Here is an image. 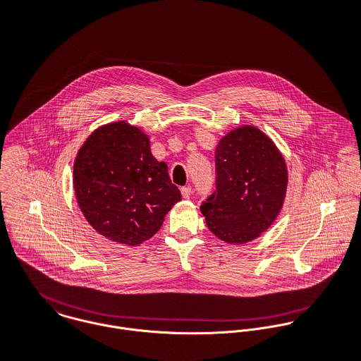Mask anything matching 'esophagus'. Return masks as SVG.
<instances>
[{
    "label": "esophagus",
    "mask_w": 361,
    "mask_h": 361,
    "mask_svg": "<svg viewBox=\"0 0 361 361\" xmlns=\"http://www.w3.org/2000/svg\"><path fill=\"white\" fill-rule=\"evenodd\" d=\"M180 193H182L183 199H190V196H192V188H190V186H185V188L180 189Z\"/></svg>",
    "instance_id": "34e87169"
}]
</instances>
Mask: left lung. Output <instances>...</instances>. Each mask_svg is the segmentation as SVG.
<instances>
[{"label": "left lung", "instance_id": "8db88e82", "mask_svg": "<svg viewBox=\"0 0 361 361\" xmlns=\"http://www.w3.org/2000/svg\"><path fill=\"white\" fill-rule=\"evenodd\" d=\"M216 192L200 206L209 230L221 240H256L279 216L288 173L283 154L262 130L240 126L216 148Z\"/></svg>", "mask_w": 361, "mask_h": 361}]
</instances>
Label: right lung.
Wrapping results in <instances>:
<instances>
[{"mask_svg":"<svg viewBox=\"0 0 361 361\" xmlns=\"http://www.w3.org/2000/svg\"><path fill=\"white\" fill-rule=\"evenodd\" d=\"M77 203L101 235L137 246L161 228L182 200L168 166L151 154L148 135L127 121L98 127L74 161Z\"/></svg>","mask_w":361,"mask_h":361,"instance_id":"obj_1","label":"right lung"}]
</instances>
